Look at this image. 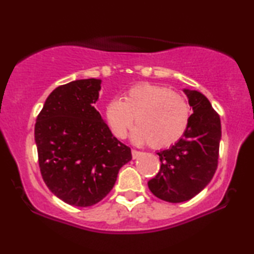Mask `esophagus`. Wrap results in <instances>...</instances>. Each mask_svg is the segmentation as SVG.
I'll list each match as a JSON object with an SVG mask.
<instances>
[{
    "label": "esophagus",
    "mask_w": 254,
    "mask_h": 254,
    "mask_svg": "<svg viewBox=\"0 0 254 254\" xmlns=\"http://www.w3.org/2000/svg\"><path fill=\"white\" fill-rule=\"evenodd\" d=\"M142 155L141 151H137V150H131V156H133V159H136L140 157V156Z\"/></svg>",
    "instance_id": "esophagus-1"
}]
</instances>
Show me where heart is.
Returning a JSON list of instances; mask_svg holds the SVG:
<instances>
[{
	"label": "heart",
	"mask_w": 254,
	"mask_h": 254,
	"mask_svg": "<svg viewBox=\"0 0 254 254\" xmlns=\"http://www.w3.org/2000/svg\"><path fill=\"white\" fill-rule=\"evenodd\" d=\"M192 111L182 93L154 83H137L125 92L124 99H111L105 119L114 136L126 138L136 119L133 140L164 149L182 140L189 129Z\"/></svg>",
	"instance_id": "1"
}]
</instances>
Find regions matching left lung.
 I'll use <instances>...</instances> for the list:
<instances>
[{
    "label": "left lung",
    "mask_w": 254,
    "mask_h": 254,
    "mask_svg": "<svg viewBox=\"0 0 254 254\" xmlns=\"http://www.w3.org/2000/svg\"><path fill=\"white\" fill-rule=\"evenodd\" d=\"M193 107L182 140L157 152L161 169L148 182L158 199L178 203L192 199L210 183L218 164L221 120L209 100L195 90H184Z\"/></svg>",
    "instance_id": "obj_1"
}]
</instances>
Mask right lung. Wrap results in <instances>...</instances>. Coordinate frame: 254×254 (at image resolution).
Wrapping results in <instances>:
<instances>
[{"mask_svg":"<svg viewBox=\"0 0 254 254\" xmlns=\"http://www.w3.org/2000/svg\"><path fill=\"white\" fill-rule=\"evenodd\" d=\"M100 79L58 86L37 117L34 140L45 184L65 203L89 207L113 189L130 148L113 136L95 103Z\"/></svg>","mask_w":254,"mask_h":254,"instance_id":"right-lung-1","label":"right lung"}]
</instances>
